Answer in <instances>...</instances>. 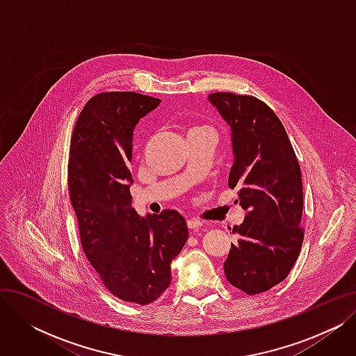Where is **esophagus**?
<instances>
[{"mask_svg":"<svg viewBox=\"0 0 356 356\" xmlns=\"http://www.w3.org/2000/svg\"><path fill=\"white\" fill-rule=\"evenodd\" d=\"M202 225H203V223H202L199 219H189V220H188L189 229H199Z\"/></svg>","mask_w":356,"mask_h":356,"instance_id":"34e87169","label":"esophagus"}]
</instances>
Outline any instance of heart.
<instances>
[{
	"instance_id": "heart-1",
	"label": "heart",
	"mask_w": 356,
	"mask_h": 356,
	"mask_svg": "<svg viewBox=\"0 0 356 356\" xmlns=\"http://www.w3.org/2000/svg\"><path fill=\"white\" fill-rule=\"evenodd\" d=\"M202 129H204V131H211V128H208V127H195L192 131H202ZM212 133V131H211Z\"/></svg>"
}]
</instances>
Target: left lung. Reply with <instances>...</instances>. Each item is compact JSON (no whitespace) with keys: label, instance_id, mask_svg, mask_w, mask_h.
Listing matches in <instances>:
<instances>
[{"label":"left lung","instance_id":"obj_1","mask_svg":"<svg viewBox=\"0 0 356 356\" xmlns=\"http://www.w3.org/2000/svg\"><path fill=\"white\" fill-rule=\"evenodd\" d=\"M231 128L234 164L228 186L238 188L244 222L232 228L223 271L247 294L282 283L300 254L305 231L300 165L274 111L254 97L216 92L208 97Z\"/></svg>","mask_w":356,"mask_h":356}]
</instances>
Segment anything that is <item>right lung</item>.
I'll return each mask as SVG.
<instances>
[{
	"instance_id": "1",
	"label": "right lung",
	"mask_w": 356,
	"mask_h": 356,
	"mask_svg": "<svg viewBox=\"0 0 356 356\" xmlns=\"http://www.w3.org/2000/svg\"><path fill=\"white\" fill-rule=\"evenodd\" d=\"M160 99L136 92H104L88 101L74 124L69 193L82 248L105 287L124 302L148 305L172 282V261L189 238L173 209L138 216L131 207L136 125Z\"/></svg>"
}]
</instances>
